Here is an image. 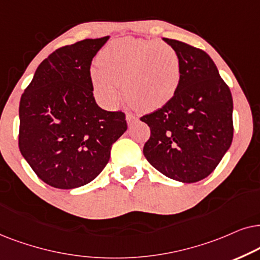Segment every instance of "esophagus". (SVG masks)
<instances>
[{
    "mask_svg": "<svg viewBox=\"0 0 260 260\" xmlns=\"http://www.w3.org/2000/svg\"><path fill=\"white\" fill-rule=\"evenodd\" d=\"M126 121H127L128 126H132L134 122H137V121H138V117L134 116L133 114H127V115H126Z\"/></svg>",
    "mask_w": 260,
    "mask_h": 260,
    "instance_id": "obj_1",
    "label": "esophagus"
}]
</instances>
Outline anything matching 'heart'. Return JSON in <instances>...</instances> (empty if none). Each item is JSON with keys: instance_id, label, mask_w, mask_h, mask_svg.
Masks as SVG:
<instances>
[{"instance_id": "heart-1", "label": "heart", "mask_w": 260, "mask_h": 260, "mask_svg": "<svg viewBox=\"0 0 260 260\" xmlns=\"http://www.w3.org/2000/svg\"><path fill=\"white\" fill-rule=\"evenodd\" d=\"M90 70L96 98L114 108L123 98L141 112H154L174 99L181 84L182 59L171 45L159 40L120 38L107 45Z\"/></svg>"}]
</instances>
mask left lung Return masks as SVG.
I'll list each match as a JSON object with an SVG mask.
<instances>
[{
    "mask_svg": "<svg viewBox=\"0 0 260 260\" xmlns=\"http://www.w3.org/2000/svg\"><path fill=\"white\" fill-rule=\"evenodd\" d=\"M162 40L181 55L182 79L168 105L141 117L151 128L144 155L166 177L195 183L212 174L231 147L233 99L205 51Z\"/></svg>",
    "mask_w": 260,
    "mask_h": 260,
    "instance_id": "1",
    "label": "left lung"
}]
</instances>
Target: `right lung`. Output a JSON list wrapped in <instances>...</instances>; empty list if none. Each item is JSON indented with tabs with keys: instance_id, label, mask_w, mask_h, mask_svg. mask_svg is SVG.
<instances>
[{
	"instance_id": "1",
	"label": "right lung",
	"mask_w": 260,
	"mask_h": 260,
	"mask_svg": "<svg viewBox=\"0 0 260 260\" xmlns=\"http://www.w3.org/2000/svg\"><path fill=\"white\" fill-rule=\"evenodd\" d=\"M108 39L58 48L41 61L20 100V152L53 188L75 189L94 181L127 129L124 114L102 109L92 94L90 65Z\"/></svg>"
}]
</instances>
